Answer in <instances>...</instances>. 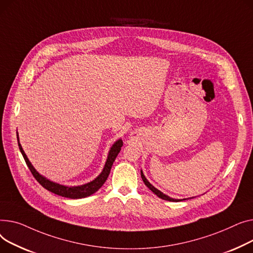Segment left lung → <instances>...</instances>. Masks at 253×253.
I'll list each match as a JSON object with an SVG mask.
<instances>
[{"label":"left lung","instance_id":"8db88e82","mask_svg":"<svg viewBox=\"0 0 253 253\" xmlns=\"http://www.w3.org/2000/svg\"><path fill=\"white\" fill-rule=\"evenodd\" d=\"M141 176H142V180H143V182L145 183V185L149 188L155 195H157L159 198H161V199H163V200H168V201H173V202H177V201H183V200H185V199H173V198H170L169 196H168V195H166V194H163V193L161 192V191H159L158 189H156L154 186H152L149 182H148V180L146 179V176L144 175V173H143V171L141 170Z\"/></svg>","mask_w":253,"mask_h":253}]
</instances>
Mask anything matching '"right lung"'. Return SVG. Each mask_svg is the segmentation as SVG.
Listing matches in <instances>:
<instances>
[{
	"mask_svg": "<svg viewBox=\"0 0 253 253\" xmlns=\"http://www.w3.org/2000/svg\"><path fill=\"white\" fill-rule=\"evenodd\" d=\"M17 141H18V146H19L20 152H21V154H22V156H23V158H24V160L26 162V165H27L29 170L32 171L33 175L35 176V179L44 189H47L48 191L54 193V194H57V195L62 196V197H66V198H71V199H79V198H84V197L90 196V195L94 194L95 192H97L103 186V184L106 182L107 177H108V175L110 173V169L112 168V165H113V162H114L117 154L120 153L122 147H123V140L122 139L117 140L112 145V147L110 148V150H109L108 157H107L105 166H104L103 170L101 171V173L96 177L95 180H93L90 183H86L84 185H82V186L67 187V186H63V185H60V184L54 183V182L46 179V177L42 176V174H40L36 170V169L33 167L31 161L28 160L26 154L24 153L22 147H21V145L19 143L18 132H17Z\"/></svg>",
	"mask_w": 253,
	"mask_h": 253,
	"instance_id": "right-lung-1",
	"label": "right lung"
}]
</instances>
